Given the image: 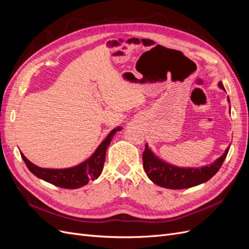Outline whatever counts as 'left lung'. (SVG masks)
<instances>
[{
	"label": "left lung",
	"instance_id": "8db88e82",
	"mask_svg": "<svg viewBox=\"0 0 249 249\" xmlns=\"http://www.w3.org/2000/svg\"><path fill=\"white\" fill-rule=\"evenodd\" d=\"M218 86L225 91L221 82L218 83ZM228 102L230 103L229 97ZM229 149L230 146L225 149L221 157L206 166L178 167L156 156L146 143L145 149L142 155L143 168H144L148 178L158 186L167 188V189H187V188L206 183L211 178H213L220 169L223 161L227 158Z\"/></svg>",
	"mask_w": 249,
	"mask_h": 249
}]
</instances>
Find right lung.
<instances>
[{
	"label": "right lung",
	"instance_id": "right-lung-1",
	"mask_svg": "<svg viewBox=\"0 0 249 249\" xmlns=\"http://www.w3.org/2000/svg\"><path fill=\"white\" fill-rule=\"evenodd\" d=\"M120 130H122L120 126L113 129L88 159L73 167L62 169L41 168L32 162H30L22 153H20V156L29 170L37 178L60 188L78 189V188L87 185L89 180H94L101 176L104 168L105 158H106L107 147L111 143L112 138L114 137V135Z\"/></svg>",
	"mask_w": 249,
	"mask_h": 249
}]
</instances>
